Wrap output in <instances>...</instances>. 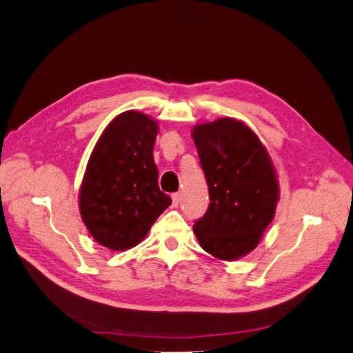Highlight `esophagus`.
<instances>
[{
    "label": "esophagus",
    "mask_w": 353,
    "mask_h": 353,
    "mask_svg": "<svg viewBox=\"0 0 353 353\" xmlns=\"http://www.w3.org/2000/svg\"><path fill=\"white\" fill-rule=\"evenodd\" d=\"M171 198H173V207H177L179 203H180V194L176 192V194L171 195Z\"/></svg>",
    "instance_id": "34e87169"
}]
</instances>
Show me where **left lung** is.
<instances>
[{"label": "left lung", "instance_id": "obj_1", "mask_svg": "<svg viewBox=\"0 0 353 353\" xmlns=\"http://www.w3.org/2000/svg\"><path fill=\"white\" fill-rule=\"evenodd\" d=\"M192 139L210 195L209 209L194 223L196 240L214 258L239 259L258 246L274 218L273 161L258 135L232 117L195 125Z\"/></svg>", "mask_w": 353, "mask_h": 353}]
</instances>
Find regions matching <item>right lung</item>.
I'll return each mask as SVG.
<instances>
[{
	"mask_svg": "<svg viewBox=\"0 0 353 353\" xmlns=\"http://www.w3.org/2000/svg\"><path fill=\"white\" fill-rule=\"evenodd\" d=\"M158 123L128 110L107 125L90 153L79 209L90 236L112 250H126L148 236L171 198L159 191L153 144Z\"/></svg>",
	"mask_w": 353,
	"mask_h": 353,
	"instance_id": "right-lung-1",
	"label": "right lung"
}]
</instances>
